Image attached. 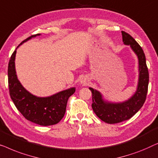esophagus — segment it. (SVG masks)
Listing matches in <instances>:
<instances>
[{
  "instance_id": "esophagus-1",
  "label": "esophagus",
  "mask_w": 158,
  "mask_h": 158,
  "mask_svg": "<svg viewBox=\"0 0 158 158\" xmlns=\"http://www.w3.org/2000/svg\"><path fill=\"white\" fill-rule=\"evenodd\" d=\"M87 79H86V78H82L81 80V84H82V85H86V84H87Z\"/></svg>"
}]
</instances>
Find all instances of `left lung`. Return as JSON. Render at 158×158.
Here are the masks:
<instances>
[{"label": "left lung", "instance_id": "1", "mask_svg": "<svg viewBox=\"0 0 158 158\" xmlns=\"http://www.w3.org/2000/svg\"><path fill=\"white\" fill-rule=\"evenodd\" d=\"M122 35L124 44L130 46L138 58V84L135 94L128 100L119 103L104 101L99 91L89 87L92 93V107L93 111L99 119L108 124L121 123L134 116L143 106L148 93L149 73L145 53L141 46L130 34L122 31Z\"/></svg>", "mask_w": 158, "mask_h": 158}]
</instances>
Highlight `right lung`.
Instances as JSON below:
<instances>
[{
	"instance_id": "right-lung-1",
	"label": "right lung",
	"mask_w": 158,
	"mask_h": 158,
	"mask_svg": "<svg viewBox=\"0 0 158 158\" xmlns=\"http://www.w3.org/2000/svg\"><path fill=\"white\" fill-rule=\"evenodd\" d=\"M39 35L40 34L31 35L22 41L20 45ZM16 49L10 56L8 68L10 98L18 110L28 120L41 126L57 124L64 117L68 99L75 92L76 89H68L47 97H39L31 94L21 85L17 78L15 68Z\"/></svg>"
}]
</instances>
